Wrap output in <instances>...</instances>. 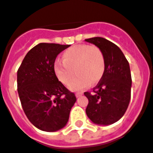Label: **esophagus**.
<instances>
[{"mask_svg": "<svg viewBox=\"0 0 153 153\" xmlns=\"http://www.w3.org/2000/svg\"><path fill=\"white\" fill-rule=\"evenodd\" d=\"M82 95V92H77V93L75 94V97H76L77 98H78V97H81Z\"/></svg>", "mask_w": 153, "mask_h": 153, "instance_id": "34e87169", "label": "esophagus"}]
</instances>
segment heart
<instances>
[{
  "label": "heart",
  "mask_w": 153,
  "mask_h": 153,
  "mask_svg": "<svg viewBox=\"0 0 153 153\" xmlns=\"http://www.w3.org/2000/svg\"><path fill=\"white\" fill-rule=\"evenodd\" d=\"M105 70V61L99 48L88 45H74L62 54V62L56 60L53 63L55 75L60 82L67 85L71 91H80L99 81Z\"/></svg>",
  "instance_id": "b5f03b06"
}]
</instances>
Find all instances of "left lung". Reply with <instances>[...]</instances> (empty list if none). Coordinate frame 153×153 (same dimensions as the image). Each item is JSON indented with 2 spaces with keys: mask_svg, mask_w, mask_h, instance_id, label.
<instances>
[{
  "mask_svg": "<svg viewBox=\"0 0 153 153\" xmlns=\"http://www.w3.org/2000/svg\"><path fill=\"white\" fill-rule=\"evenodd\" d=\"M100 48L105 71L93 92H84L88 99L86 114L92 123L108 126L122 118L131 100V74L128 61L117 45L102 37L86 39Z\"/></svg>",
  "mask_w": 153,
  "mask_h": 153,
  "instance_id": "8db88e82",
  "label": "left lung"
}]
</instances>
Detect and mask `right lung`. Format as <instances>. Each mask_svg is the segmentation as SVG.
Here are the masks:
<instances>
[{
    "label": "right lung",
    "mask_w": 153,
    "mask_h": 153,
    "mask_svg": "<svg viewBox=\"0 0 153 153\" xmlns=\"http://www.w3.org/2000/svg\"><path fill=\"white\" fill-rule=\"evenodd\" d=\"M69 47L40 43L28 52L18 70V92L23 111L41 131L63 128L76 101L74 93L57 79L53 71L57 55Z\"/></svg>",
    "instance_id": "1"
}]
</instances>
